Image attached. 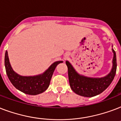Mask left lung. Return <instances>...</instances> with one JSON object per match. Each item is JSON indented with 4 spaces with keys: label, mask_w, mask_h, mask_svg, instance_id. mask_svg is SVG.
Returning <instances> with one entry per match:
<instances>
[{
    "label": "left lung",
    "mask_w": 121,
    "mask_h": 121,
    "mask_svg": "<svg viewBox=\"0 0 121 121\" xmlns=\"http://www.w3.org/2000/svg\"><path fill=\"white\" fill-rule=\"evenodd\" d=\"M112 51L114 54L112 69L107 75L103 77H90L81 75L68 61H66L70 87L75 94L85 97H92L101 94L111 85L116 75L117 69L116 55L113 48Z\"/></svg>",
    "instance_id": "left-lung-1"
}]
</instances>
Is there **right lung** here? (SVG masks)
<instances>
[{
  "mask_svg": "<svg viewBox=\"0 0 121 121\" xmlns=\"http://www.w3.org/2000/svg\"><path fill=\"white\" fill-rule=\"evenodd\" d=\"M63 61H57L51 65L43 73L35 76H22L12 69L7 51L5 54V67L7 75L12 84L17 90L24 94L35 95L45 91L49 85L55 68Z\"/></svg>",
  "mask_w": 121,
  "mask_h": 121,
  "instance_id": "1",
  "label": "right lung"
}]
</instances>
